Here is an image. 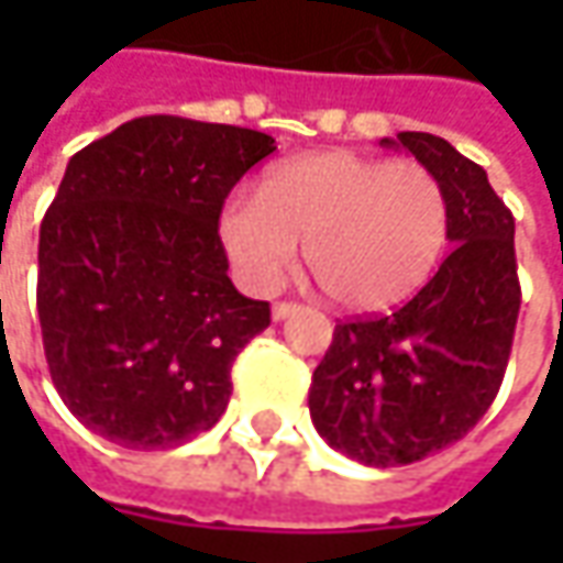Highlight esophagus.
<instances>
[{"label":"esophagus","mask_w":563,"mask_h":563,"mask_svg":"<svg viewBox=\"0 0 563 563\" xmlns=\"http://www.w3.org/2000/svg\"><path fill=\"white\" fill-rule=\"evenodd\" d=\"M300 310V303H291V300H278V303H272V319H288L291 313Z\"/></svg>","instance_id":"34e87169"}]
</instances>
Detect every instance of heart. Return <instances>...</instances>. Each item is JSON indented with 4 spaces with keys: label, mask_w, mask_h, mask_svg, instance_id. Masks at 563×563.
Here are the masks:
<instances>
[{
    "label": "heart",
    "mask_w": 563,
    "mask_h": 563,
    "mask_svg": "<svg viewBox=\"0 0 563 563\" xmlns=\"http://www.w3.org/2000/svg\"><path fill=\"white\" fill-rule=\"evenodd\" d=\"M234 272L275 291L297 263L347 310H388L417 294L448 241V194L432 168L357 153H313L272 168L260 197L234 194L219 216Z\"/></svg>",
    "instance_id": "1"
}]
</instances>
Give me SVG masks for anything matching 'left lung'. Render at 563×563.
<instances>
[{
  "label": "left lung",
  "mask_w": 563,
  "mask_h": 563,
  "mask_svg": "<svg viewBox=\"0 0 563 563\" xmlns=\"http://www.w3.org/2000/svg\"><path fill=\"white\" fill-rule=\"evenodd\" d=\"M398 143L439 175L454 247L404 307L338 322L316 366L313 426L366 466L413 464L464 439L501 388L520 313L514 216L486 168L435 134L400 131Z\"/></svg>",
  "instance_id": "obj_1"
}]
</instances>
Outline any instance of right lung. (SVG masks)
I'll use <instances>...</instances> for the list:
<instances>
[{
    "label": "right lung",
    "mask_w": 563,
    "mask_h": 563,
    "mask_svg": "<svg viewBox=\"0 0 563 563\" xmlns=\"http://www.w3.org/2000/svg\"><path fill=\"white\" fill-rule=\"evenodd\" d=\"M272 150L143 115L71 156L40 225L36 313L55 391L102 439L175 448L225 413L231 363L272 313L231 285L219 216Z\"/></svg>",
    "instance_id": "right-lung-1"
}]
</instances>
